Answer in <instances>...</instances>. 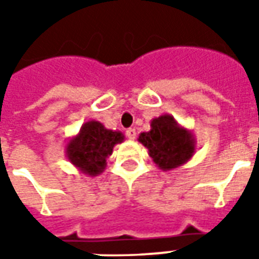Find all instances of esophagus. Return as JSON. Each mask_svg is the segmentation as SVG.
Instances as JSON below:
<instances>
[{
  "instance_id": "esophagus-1",
  "label": "esophagus",
  "mask_w": 259,
  "mask_h": 259,
  "mask_svg": "<svg viewBox=\"0 0 259 259\" xmlns=\"http://www.w3.org/2000/svg\"><path fill=\"white\" fill-rule=\"evenodd\" d=\"M126 137L129 140H135L136 139V130L135 129H127L126 130Z\"/></svg>"
}]
</instances>
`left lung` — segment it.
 <instances>
[{
	"label": "left lung",
	"mask_w": 259,
	"mask_h": 259,
	"mask_svg": "<svg viewBox=\"0 0 259 259\" xmlns=\"http://www.w3.org/2000/svg\"><path fill=\"white\" fill-rule=\"evenodd\" d=\"M139 141L148 148V154L157 166L163 170L182 166L194 155L195 140L170 115L151 120V130L139 136Z\"/></svg>",
	"instance_id": "8db88e82"
}]
</instances>
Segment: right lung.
<instances>
[{"instance_id":"obj_1","label":"right lung","mask_w":259,"mask_h":259,"mask_svg":"<svg viewBox=\"0 0 259 259\" xmlns=\"http://www.w3.org/2000/svg\"><path fill=\"white\" fill-rule=\"evenodd\" d=\"M123 140L120 132L105 129L100 122L90 120L81 126L79 135L69 140L66 157L81 174L97 176L107 166V158L112 154L113 147Z\"/></svg>"}]
</instances>
